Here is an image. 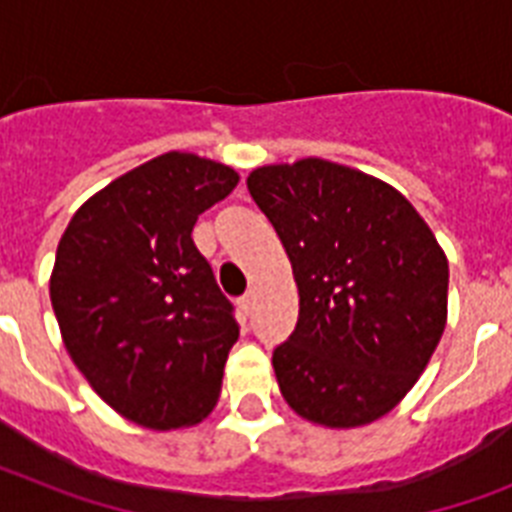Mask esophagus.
Wrapping results in <instances>:
<instances>
[{
  "mask_svg": "<svg viewBox=\"0 0 512 512\" xmlns=\"http://www.w3.org/2000/svg\"><path fill=\"white\" fill-rule=\"evenodd\" d=\"M239 305H241V311L249 316V313H252V305H255V292H247V295L239 300Z\"/></svg>",
  "mask_w": 512,
  "mask_h": 512,
  "instance_id": "obj_1",
  "label": "esophagus"
}]
</instances>
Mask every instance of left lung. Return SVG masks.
Wrapping results in <instances>:
<instances>
[{
    "label": "left lung",
    "instance_id": "left-lung-1",
    "mask_svg": "<svg viewBox=\"0 0 512 512\" xmlns=\"http://www.w3.org/2000/svg\"><path fill=\"white\" fill-rule=\"evenodd\" d=\"M247 188L287 249L300 295L295 332L273 350L281 396L321 428L380 420L444 335V249L404 193L345 164H265Z\"/></svg>",
    "mask_w": 512,
    "mask_h": 512
}]
</instances>
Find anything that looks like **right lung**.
I'll list each match as a JSON object with an SVG mask.
<instances>
[{
  "instance_id": "right-lung-1",
  "label": "right lung",
  "mask_w": 512,
  "mask_h": 512,
  "mask_svg": "<svg viewBox=\"0 0 512 512\" xmlns=\"http://www.w3.org/2000/svg\"><path fill=\"white\" fill-rule=\"evenodd\" d=\"M236 185L228 164L170 151L92 193L60 236L50 300L63 345L140 428H188L220 398L239 327L191 231Z\"/></svg>"
}]
</instances>
